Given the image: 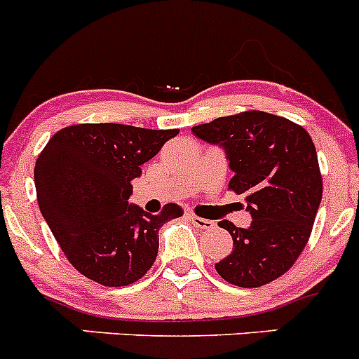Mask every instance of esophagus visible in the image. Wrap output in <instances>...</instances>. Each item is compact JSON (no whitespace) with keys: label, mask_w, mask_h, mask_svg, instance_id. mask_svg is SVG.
Returning <instances> with one entry per match:
<instances>
[{"label":"esophagus","mask_w":359,"mask_h":359,"mask_svg":"<svg viewBox=\"0 0 359 359\" xmlns=\"http://www.w3.org/2000/svg\"><path fill=\"white\" fill-rule=\"evenodd\" d=\"M190 222H192L194 225H196L197 229H211L213 227V222L208 220V218H201V217H196V215H189Z\"/></svg>","instance_id":"esophagus-1"}]
</instances>
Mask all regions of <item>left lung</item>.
Segmentation results:
<instances>
[{
	"label": "left lung",
	"mask_w": 359,
	"mask_h": 359,
	"mask_svg": "<svg viewBox=\"0 0 359 359\" xmlns=\"http://www.w3.org/2000/svg\"><path fill=\"white\" fill-rule=\"evenodd\" d=\"M194 135L225 149L234 176L229 189L245 194L250 227L220 222L233 252L215 264L240 287H261L291 269L309 241L323 197L316 146L303 126L262 111L217 118Z\"/></svg>",
	"instance_id": "left-lung-1"
}]
</instances>
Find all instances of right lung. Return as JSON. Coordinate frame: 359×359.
Masks as SVG:
<instances>
[{"mask_svg":"<svg viewBox=\"0 0 359 359\" xmlns=\"http://www.w3.org/2000/svg\"><path fill=\"white\" fill-rule=\"evenodd\" d=\"M180 130L119 123H83L50 137L35 165L40 211L70 264L105 287L148 273L158 254V229L182 217L170 203L158 215L128 204L132 180Z\"/></svg>","mask_w":359,"mask_h":359,"instance_id":"obj_1","label":"right lung"}]
</instances>
